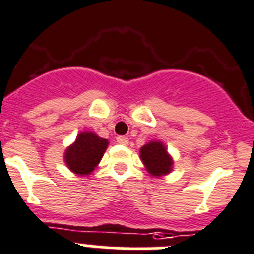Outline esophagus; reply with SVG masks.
<instances>
[{
    "label": "esophagus",
    "instance_id": "34e87169",
    "mask_svg": "<svg viewBox=\"0 0 254 254\" xmlns=\"http://www.w3.org/2000/svg\"><path fill=\"white\" fill-rule=\"evenodd\" d=\"M116 141H118L119 144L127 145V144L129 143V138H127V136H124V135H119L118 138H116Z\"/></svg>",
    "mask_w": 254,
    "mask_h": 254
}]
</instances>
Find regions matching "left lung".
<instances>
[{"instance_id": "1", "label": "left lung", "mask_w": 254, "mask_h": 254, "mask_svg": "<svg viewBox=\"0 0 254 254\" xmlns=\"http://www.w3.org/2000/svg\"><path fill=\"white\" fill-rule=\"evenodd\" d=\"M140 157L143 163L152 176L166 175L171 171L172 159L159 141H150L140 149Z\"/></svg>"}]
</instances>
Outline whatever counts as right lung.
Segmentation results:
<instances>
[{"instance_id":"add662e5","label":"right lung","mask_w":254,"mask_h":254,"mask_svg":"<svg viewBox=\"0 0 254 254\" xmlns=\"http://www.w3.org/2000/svg\"><path fill=\"white\" fill-rule=\"evenodd\" d=\"M107 148L106 139L93 132H81L76 141L65 150V162L69 170L78 175H90L101 161Z\"/></svg>"}]
</instances>
